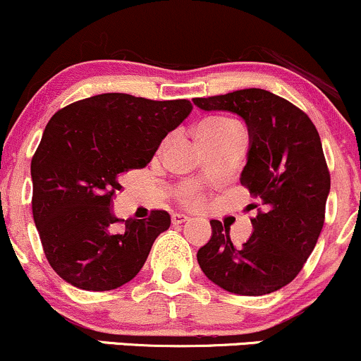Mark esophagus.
<instances>
[{
    "label": "esophagus",
    "mask_w": 361,
    "mask_h": 361,
    "mask_svg": "<svg viewBox=\"0 0 361 361\" xmlns=\"http://www.w3.org/2000/svg\"><path fill=\"white\" fill-rule=\"evenodd\" d=\"M190 219L188 216H185V214H173V217H171V221H173V224H183V223H187V221Z\"/></svg>",
    "instance_id": "34e87169"
}]
</instances>
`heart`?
Wrapping results in <instances>:
<instances>
[{"label":"heart","instance_id":"obj_1","mask_svg":"<svg viewBox=\"0 0 361 361\" xmlns=\"http://www.w3.org/2000/svg\"><path fill=\"white\" fill-rule=\"evenodd\" d=\"M241 133H243V128H241L238 123L221 116L207 118V120L202 121L199 128H197V137L209 138V140L235 137L241 135ZM185 202H187V204H197V202H199V197H197V193H188Z\"/></svg>","mask_w":361,"mask_h":361}]
</instances>
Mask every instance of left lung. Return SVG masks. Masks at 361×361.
Returning a JSON list of instances; mask_svg holds the SVG:
<instances>
[{
    "mask_svg": "<svg viewBox=\"0 0 361 361\" xmlns=\"http://www.w3.org/2000/svg\"><path fill=\"white\" fill-rule=\"evenodd\" d=\"M204 111H229L248 126L250 149L241 185L259 204L253 233L240 248L219 221L197 252L204 274L223 290L262 296L291 283L315 248L331 190L319 132L310 118L286 99L264 89L195 97Z\"/></svg>",
    "mask_w": 361,
    "mask_h": 361,
    "instance_id": "1",
    "label": "left lung"
}]
</instances>
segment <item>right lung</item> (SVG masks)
Returning a JSON list of instances; mask_svg holds the SVG:
<instances>
[{
	"instance_id": "add662e5",
	"label": "right lung",
	"mask_w": 361,
	"mask_h": 361,
	"mask_svg": "<svg viewBox=\"0 0 361 361\" xmlns=\"http://www.w3.org/2000/svg\"><path fill=\"white\" fill-rule=\"evenodd\" d=\"M187 99L150 101L99 94L54 113L30 162L32 214L46 259L71 286L116 290L147 260L154 240L169 228L166 211L147 219L118 217L113 197L123 174L149 164L162 138L192 113Z\"/></svg>"
}]
</instances>
